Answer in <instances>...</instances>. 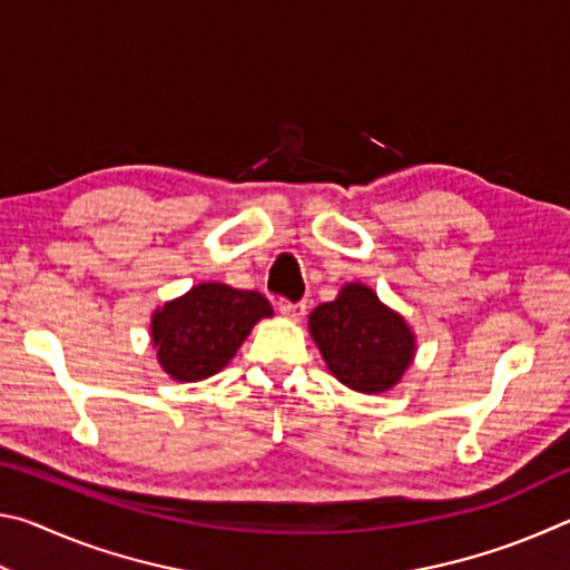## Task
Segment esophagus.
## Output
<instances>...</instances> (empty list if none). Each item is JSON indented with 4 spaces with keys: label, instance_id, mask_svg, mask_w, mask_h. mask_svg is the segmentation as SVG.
Instances as JSON below:
<instances>
[{
    "label": "esophagus",
    "instance_id": "34e87169",
    "mask_svg": "<svg viewBox=\"0 0 570 570\" xmlns=\"http://www.w3.org/2000/svg\"><path fill=\"white\" fill-rule=\"evenodd\" d=\"M278 312H282V314L286 316V320L302 322L304 314H306V304H304V302L292 304V302H286V298H282V302H278Z\"/></svg>",
    "mask_w": 570,
    "mask_h": 570
}]
</instances>
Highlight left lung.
<instances>
[{
	"instance_id": "8db88e82",
	"label": "left lung",
	"mask_w": 570,
	"mask_h": 570,
	"mask_svg": "<svg viewBox=\"0 0 570 570\" xmlns=\"http://www.w3.org/2000/svg\"><path fill=\"white\" fill-rule=\"evenodd\" d=\"M308 334L344 387L382 394L400 384L417 354V336L374 288L350 282L334 302L308 314Z\"/></svg>"
}]
</instances>
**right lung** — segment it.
<instances>
[{"label": "right lung", "instance_id": "add662e5", "mask_svg": "<svg viewBox=\"0 0 570 570\" xmlns=\"http://www.w3.org/2000/svg\"><path fill=\"white\" fill-rule=\"evenodd\" d=\"M274 316L268 298L228 284H196L150 316V344L170 380L200 382L234 360L250 330Z\"/></svg>", "mask_w": 570, "mask_h": 570}]
</instances>
